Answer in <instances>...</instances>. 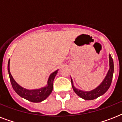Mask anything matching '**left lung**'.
<instances>
[{"label": "left lung", "instance_id": "1", "mask_svg": "<svg viewBox=\"0 0 122 122\" xmlns=\"http://www.w3.org/2000/svg\"><path fill=\"white\" fill-rule=\"evenodd\" d=\"M109 66H110V69H109V70L106 74V76H105L103 81L101 82V83L99 85L98 87L91 91H83L75 88L73 85L72 79L71 78L72 88L75 92L76 93L78 96L83 99H85V100H93V99L97 98L98 97L104 94L110 88L112 81L113 75V60L112 59V56L110 54H109Z\"/></svg>", "mask_w": 122, "mask_h": 122}]
</instances>
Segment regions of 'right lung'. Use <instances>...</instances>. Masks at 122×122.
<instances>
[{
    "label": "right lung",
    "mask_w": 122,
    "mask_h": 122,
    "mask_svg": "<svg viewBox=\"0 0 122 122\" xmlns=\"http://www.w3.org/2000/svg\"><path fill=\"white\" fill-rule=\"evenodd\" d=\"M9 63L10 59H9L8 65H7V70H8L9 76L10 78V83L12 86V88L14 91L18 94L20 96L26 100L33 102H40L45 100L51 94L53 89V81L54 80L56 75H57V71H54L50 75L48 78L47 84L46 87H42L39 89H33V90H28L25 89L21 86H20L12 76L10 74L9 70Z\"/></svg>",
    "instance_id": "add662e5"
}]
</instances>
